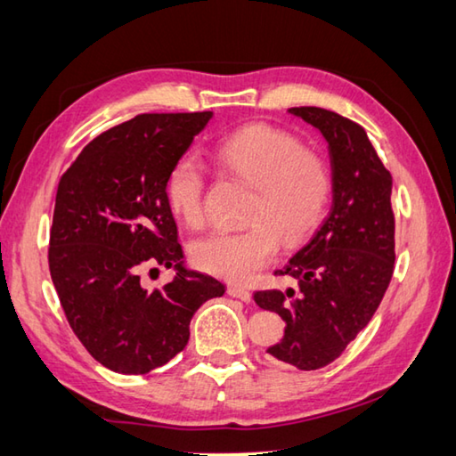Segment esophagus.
Instances as JSON below:
<instances>
[{
	"instance_id": "esophagus-1",
	"label": "esophagus",
	"mask_w": 456,
	"mask_h": 456,
	"mask_svg": "<svg viewBox=\"0 0 456 456\" xmlns=\"http://www.w3.org/2000/svg\"><path fill=\"white\" fill-rule=\"evenodd\" d=\"M227 293H229L231 297H235V299H241V301H245V303H251V293L247 291V289H243V287L229 285V287H227Z\"/></svg>"
}]
</instances>
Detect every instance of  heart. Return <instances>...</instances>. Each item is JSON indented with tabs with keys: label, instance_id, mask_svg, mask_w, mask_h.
Listing matches in <instances>:
<instances>
[{
	"label": "heart",
	"instance_id": "heart-1",
	"mask_svg": "<svg viewBox=\"0 0 456 456\" xmlns=\"http://www.w3.org/2000/svg\"><path fill=\"white\" fill-rule=\"evenodd\" d=\"M213 157L231 175L253 187L243 231H215L191 247L197 267L229 281H249L275 259L279 241L303 243L322 221L333 191L325 157L267 123H251L213 147ZM165 193L173 213L187 225L203 221L205 171L193 155L171 165Z\"/></svg>",
	"mask_w": 456,
	"mask_h": 456
}]
</instances>
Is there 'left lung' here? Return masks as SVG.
<instances>
[{"mask_svg":"<svg viewBox=\"0 0 456 456\" xmlns=\"http://www.w3.org/2000/svg\"><path fill=\"white\" fill-rule=\"evenodd\" d=\"M329 145L333 205L311 241L275 275L299 289L256 291L255 303L285 321L267 349L301 370L333 362L369 325L395 269L393 177L359 123L321 107H291Z\"/></svg>","mask_w":456,"mask_h":456,"instance_id":"left-lung-1","label":"left lung"}]
</instances>
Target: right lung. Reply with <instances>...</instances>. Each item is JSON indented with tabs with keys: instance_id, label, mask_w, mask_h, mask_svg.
Returning <instances> with one entry per match:
<instances>
[{
	"instance_id": "obj_1",
	"label": "right lung",
	"mask_w": 456,
	"mask_h": 456,
	"mask_svg": "<svg viewBox=\"0 0 456 456\" xmlns=\"http://www.w3.org/2000/svg\"><path fill=\"white\" fill-rule=\"evenodd\" d=\"M213 118L143 113L84 147L57 185L49 231V273L57 297L91 357L123 375L163 367L189 341V322L221 281L183 267V249L165 193L171 165ZM178 271L147 292L138 273Z\"/></svg>"
}]
</instances>
